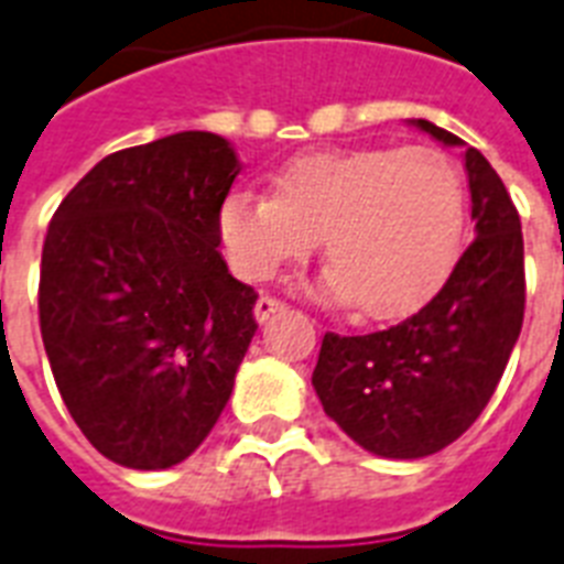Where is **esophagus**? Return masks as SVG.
I'll list each match as a JSON object with an SVG mask.
<instances>
[{"label":"esophagus","mask_w":564,"mask_h":564,"mask_svg":"<svg viewBox=\"0 0 564 564\" xmlns=\"http://www.w3.org/2000/svg\"><path fill=\"white\" fill-rule=\"evenodd\" d=\"M283 310V301H278V297L272 295H260V301L254 304V318H258V324H267L269 318H272L274 313H281Z\"/></svg>","instance_id":"esophagus-1"}]
</instances>
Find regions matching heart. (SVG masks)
Masks as SVG:
<instances>
[{"instance_id": "heart-1", "label": "heart", "mask_w": 564, "mask_h": 564, "mask_svg": "<svg viewBox=\"0 0 564 564\" xmlns=\"http://www.w3.org/2000/svg\"><path fill=\"white\" fill-rule=\"evenodd\" d=\"M464 210V178L441 150H315L274 176V196H228L219 235L246 281H269L322 237L327 290L368 318H393L443 283Z\"/></svg>"}]
</instances>
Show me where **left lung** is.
<instances>
[{
  "label": "left lung",
  "mask_w": 564,
  "mask_h": 564,
  "mask_svg": "<svg viewBox=\"0 0 564 564\" xmlns=\"http://www.w3.org/2000/svg\"><path fill=\"white\" fill-rule=\"evenodd\" d=\"M411 123L446 148H464L475 240L420 313L368 336L327 333L313 370L329 420L393 460L434 455L478 420L524 322V240L505 182L448 130L425 118Z\"/></svg>",
  "instance_id": "obj_1"
}]
</instances>
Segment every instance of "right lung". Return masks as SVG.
<instances>
[{
  "label": "right lung",
  "mask_w": 564,
  "mask_h": 564,
  "mask_svg": "<svg viewBox=\"0 0 564 564\" xmlns=\"http://www.w3.org/2000/svg\"><path fill=\"white\" fill-rule=\"evenodd\" d=\"M240 167L223 135H164L100 159L48 223L45 356L72 420L112 464H182L231 397L258 329V292L217 251Z\"/></svg>",
  "instance_id": "1"
}]
</instances>
